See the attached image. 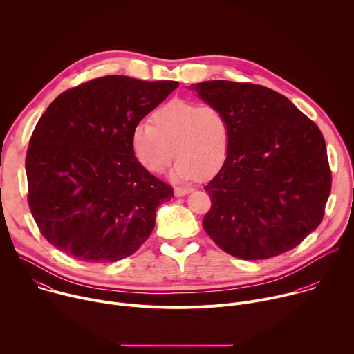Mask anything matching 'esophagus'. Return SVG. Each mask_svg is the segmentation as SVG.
<instances>
[{"mask_svg":"<svg viewBox=\"0 0 354 354\" xmlns=\"http://www.w3.org/2000/svg\"><path fill=\"white\" fill-rule=\"evenodd\" d=\"M192 190H193L192 187H179V186H176V187L174 189V193H175L176 197H182V196L189 194Z\"/></svg>","mask_w":354,"mask_h":354,"instance_id":"34e87169","label":"esophagus"}]
</instances>
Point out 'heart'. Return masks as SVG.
<instances>
[{"instance_id":"1","label":"heart","mask_w":354,"mask_h":354,"mask_svg":"<svg viewBox=\"0 0 354 354\" xmlns=\"http://www.w3.org/2000/svg\"><path fill=\"white\" fill-rule=\"evenodd\" d=\"M131 131V149L138 164L151 174H162L175 154L176 180L216 175L225 164L231 147V127L225 113L212 105L172 99Z\"/></svg>"}]
</instances>
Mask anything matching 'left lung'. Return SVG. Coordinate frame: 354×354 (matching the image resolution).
<instances>
[{
    "mask_svg": "<svg viewBox=\"0 0 354 354\" xmlns=\"http://www.w3.org/2000/svg\"><path fill=\"white\" fill-rule=\"evenodd\" d=\"M189 88L220 108L231 127L228 158L205 187L212 198L205 231L246 261L299 245L321 224L332 185L318 126L262 85L214 80Z\"/></svg>",
    "mask_w": 354,
    "mask_h": 354,
    "instance_id": "1",
    "label": "left lung"
}]
</instances>
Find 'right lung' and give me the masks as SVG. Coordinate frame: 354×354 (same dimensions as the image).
I'll list each match as a JSON object with an SVG mask.
<instances>
[{
    "mask_svg": "<svg viewBox=\"0 0 354 354\" xmlns=\"http://www.w3.org/2000/svg\"><path fill=\"white\" fill-rule=\"evenodd\" d=\"M179 86L106 75L59 95L26 153L28 201L41 235L68 257L108 263L130 257L174 197L131 149V131Z\"/></svg>",
    "mask_w": 354,
    "mask_h": 354,
    "instance_id": "right-lung-1",
    "label": "right lung"
}]
</instances>
